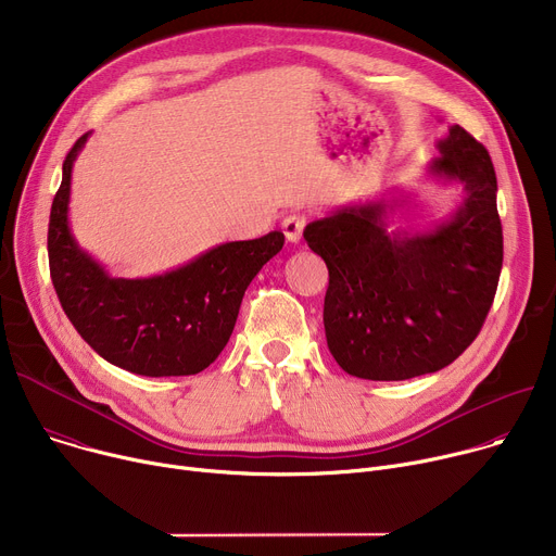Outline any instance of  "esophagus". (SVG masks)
<instances>
[{"mask_svg":"<svg viewBox=\"0 0 556 556\" xmlns=\"http://www.w3.org/2000/svg\"><path fill=\"white\" fill-rule=\"evenodd\" d=\"M306 224H308V217L304 213H292L281 222V230L290 243H296L301 235H304Z\"/></svg>","mask_w":556,"mask_h":556,"instance_id":"34e87169","label":"esophagus"}]
</instances>
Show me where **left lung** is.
<instances>
[{"mask_svg":"<svg viewBox=\"0 0 556 556\" xmlns=\"http://www.w3.org/2000/svg\"><path fill=\"white\" fill-rule=\"evenodd\" d=\"M426 173L462 186L459 206L428 230L388 219L406 199L343 206L306 226L330 283L324 328L352 377L403 381L437 372L477 339L496 292L503 232L496 175L483 143L459 124L437 141Z\"/></svg>","mask_w":556,"mask_h":556,"instance_id":"obj_1","label":"left lung"}]
</instances>
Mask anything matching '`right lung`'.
Here are the masks:
<instances>
[{"label":"right lung","mask_w":556,"mask_h":556,"mask_svg":"<svg viewBox=\"0 0 556 556\" xmlns=\"http://www.w3.org/2000/svg\"><path fill=\"white\" fill-rule=\"evenodd\" d=\"M88 135L66 155L50 208L48 264L60 304L109 364L143 377L197 375L228 343L243 292L283 248V232L215 245L164 275L111 277L79 248L68 224L73 164Z\"/></svg>","instance_id":"right-lung-1"}]
</instances>
